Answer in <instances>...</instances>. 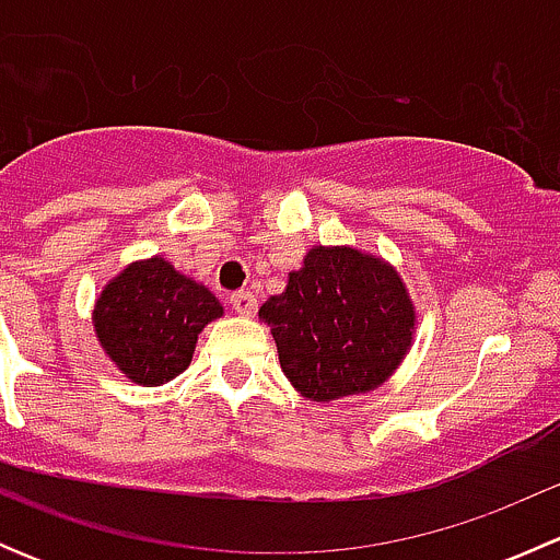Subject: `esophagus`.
<instances>
[{
    "mask_svg": "<svg viewBox=\"0 0 560 560\" xmlns=\"http://www.w3.org/2000/svg\"><path fill=\"white\" fill-rule=\"evenodd\" d=\"M230 303H233V308L238 314H244V316L257 314V298H254L252 292H246V290L233 292V295H230Z\"/></svg>",
    "mask_w": 560,
    "mask_h": 560,
    "instance_id": "esophagus-1",
    "label": "esophagus"
}]
</instances>
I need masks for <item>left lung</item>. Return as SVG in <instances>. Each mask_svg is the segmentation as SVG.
<instances>
[{
    "label": "left lung",
    "instance_id": "1",
    "mask_svg": "<svg viewBox=\"0 0 560 560\" xmlns=\"http://www.w3.org/2000/svg\"><path fill=\"white\" fill-rule=\"evenodd\" d=\"M259 319L273 332L284 376L312 400L382 385L415 330L404 281L358 248H312Z\"/></svg>",
    "mask_w": 560,
    "mask_h": 560
}]
</instances>
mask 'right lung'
<instances>
[{
	"mask_svg": "<svg viewBox=\"0 0 560 560\" xmlns=\"http://www.w3.org/2000/svg\"><path fill=\"white\" fill-rule=\"evenodd\" d=\"M222 314L206 287L162 257L135 262L105 287L94 327L113 363L145 387L165 385L191 363L197 332Z\"/></svg>",
	"mask_w": 560,
	"mask_h": 560,
	"instance_id": "obj_1",
	"label": "right lung"
}]
</instances>
